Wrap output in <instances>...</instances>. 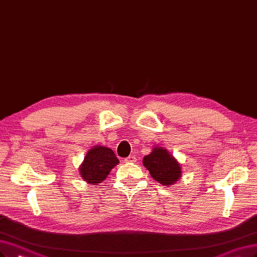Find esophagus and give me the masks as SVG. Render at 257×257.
<instances>
[{"mask_svg":"<svg viewBox=\"0 0 257 257\" xmlns=\"http://www.w3.org/2000/svg\"><path fill=\"white\" fill-rule=\"evenodd\" d=\"M136 161H137V157H136L135 155H130L128 157H126V158L124 159V163H126V164H133V163H136Z\"/></svg>","mask_w":257,"mask_h":257,"instance_id":"34e87169","label":"esophagus"}]
</instances>
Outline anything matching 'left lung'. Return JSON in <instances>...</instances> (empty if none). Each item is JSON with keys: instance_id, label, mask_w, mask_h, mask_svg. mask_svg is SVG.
Listing matches in <instances>:
<instances>
[{"instance_id": "1", "label": "left lung", "mask_w": 257, "mask_h": 257, "mask_svg": "<svg viewBox=\"0 0 257 257\" xmlns=\"http://www.w3.org/2000/svg\"><path fill=\"white\" fill-rule=\"evenodd\" d=\"M143 163L152 178L164 186L174 185L182 176L181 164L164 147L155 146Z\"/></svg>"}]
</instances>
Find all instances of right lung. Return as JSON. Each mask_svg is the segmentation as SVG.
<instances>
[{"mask_svg":"<svg viewBox=\"0 0 257 257\" xmlns=\"http://www.w3.org/2000/svg\"><path fill=\"white\" fill-rule=\"evenodd\" d=\"M119 159L111 149L104 146H94L88 150L84 161L78 168L82 180L91 185H98L105 181Z\"/></svg>","mask_w":257,"mask_h":257,"instance_id":"add662e5","label":"right lung"}]
</instances>
